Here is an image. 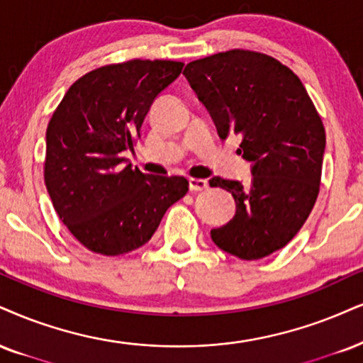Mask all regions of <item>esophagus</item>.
I'll return each mask as SVG.
<instances>
[{"mask_svg":"<svg viewBox=\"0 0 363 363\" xmlns=\"http://www.w3.org/2000/svg\"><path fill=\"white\" fill-rule=\"evenodd\" d=\"M189 186H190L191 191H202L208 186V182L202 180V178H190Z\"/></svg>","mask_w":363,"mask_h":363,"instance_id":"esophagus-1","label":"esophagus"}]
</instances>
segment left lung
<instances>
[{
    "label": "left lung",
    "mask_w": 363,
    "mask_h": 363,
    "mask_svg": "<svg viewBox=\"0 0 363 363\" xmlns=\"http://www.w3.org/2000/svg\"><path fill=\"white\" fill-rule=\"evenodd\" d=\"M216 123L218 136L240 138L237 153L252 163L250 185L213 177L230 191L235 216L212 240L244 261L262 259L298 234L320 191L325 128L293 70L266 53L220 52L183 70Z\"/></svg>",
    "instance_id": "8db88e82"
}]
</instances>
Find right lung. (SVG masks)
Returning <instances> with one entry per match:
<instances>
[{
  "label": "right lung",
  "mask_w": 363,
  "mask_h": 363,
  "mask_svg": "<svg viewBox=\"0 0 363 363\" xmlns=\"http://www.w3.org/2000/svg\"><path fill=\"white\" fill-rule=\"evenodd\" d=\"M182 69L140 58L99 67L75 80L48 123L45 185L57 216L92 252L121 256L145 245L189 191L185 177L121 167L156 96Z\"/></svg>",
  "instance_id": "add662e5"
}]
</instances>
